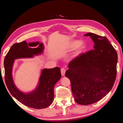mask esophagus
Wrapping results in <instances>:
<instances>
[{"instance_id": "34e87169", "label": "esophagus", "mask_w": 123, "mask_h": 123, "mask_svg": "<svg viewBox=\"0 0 123 123\" xmlns=\"http://www.w3.org/2000/svg\"><path fill=\"white\" fill-rule=\"evenodd\" d=\"M61 74H62V76H65V72H66V70L64 68H62L61 69Z\"/></svg>"}]
</instances>
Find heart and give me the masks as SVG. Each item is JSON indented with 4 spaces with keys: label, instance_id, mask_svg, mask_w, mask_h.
Wrapping results in <instances>:
<instances>
[{
    "label": "heart",
    "instance_id": "b5f03b06",
    "mask_svg": "<svg viewBox=\"0 0 123 123\" xmlns=\"http://www.w3.org/2000/svg\"><path fill=\"white\" fill-rule=\"evenodd\" d=\"M77 47V52L82 51L85 47L84 44L82 42H80V40H73L70 42L69 44V47L70 48H73Z\"/></svg>",
    "mask_w": 123,
    "mask_h": 123
}]
</instances>
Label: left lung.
I'll list each match as a JSON object with an SVG mask.
<instances>
[{
  "instance_id": "obj_1",
  "label": "left lung",
  "mask_w": 123,
  "mask_h": 123,
  "mask_svg": "<svg viewBox=\"0 0 123 123\" xmlns=\"http://www.w3.org/2000/svg\"><path fill=\"white\" fill-rule=\"evenodd\" d=\"M93 49L71 61L65 76L69 79L75 101L88 105L97 102L112 88L117 76V54L106 37L92 33Z\"/></svg>"
}]
</instances>
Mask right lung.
<instances>
[{
    "label": "right lung",
    "mask_w": 123,
    "mask_h": 123,
    "mask_svg": "<svg viewBox=\"0 0 123 123\" xmlns=\"http://www.w3.org/2000/svg\"><path fill=\"white\" fill-rule=\"evenodd\" d=\"M43 43L39 42L27 43L25 41L14 43L4 60L6 84L12 95L24 105L34 109H43L49 106L54 99V86L61 77L59 67L43 69L41 71L37 86L32 91L24 93L15 85L12 70L15 60L19 58H32L43 52Z\"/></svg>",
    "instance_id": "right-lung-1"
}]
</instances>
